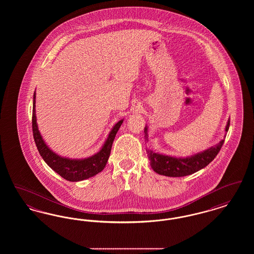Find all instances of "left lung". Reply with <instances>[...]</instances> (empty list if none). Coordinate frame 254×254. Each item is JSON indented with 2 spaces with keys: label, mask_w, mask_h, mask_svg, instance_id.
<instances>
[{
  "label": "left lung",
  "mask_w": 254,
  "mask_h": 254,
  "mask_svg": "<svg viewBox=\"0 0 254 254\" xmlns=\"http://www.w3.org/2000/svg\"><path fill=\"white\" fill-rule=\"evenodd\" d=\"M230 120L228 121L226 126V132L230 128ZM147 127H145V140L147 142ZM225 142V139L221 140L218 144L211 146L203 152L197 153L190 157L176 158L163 155L156 153L152 150L146 148L147 157L150 162L152 169L158 174L169 176V177H183L190 175L194 172L204 169L213 159L217 156L222 145Z\"/></svg>",
  "instance_id": "1"
}]
</instances>
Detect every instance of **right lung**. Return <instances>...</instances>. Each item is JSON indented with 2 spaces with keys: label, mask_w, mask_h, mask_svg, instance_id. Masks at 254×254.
Wrapping results in <instances>:
<instances>
[{
  "label": "right lung",
  "mask_w": 254,
  "mask_h": 254,
  "mask_svg": "<svg viewBox=\"0 0 254 254\" xmlns=\"http://www.w3.org/2000/svg\"><path fill=\"white\" fill-rule=\"evenodd\" d=\"M35 92L33 95V109H32V131L33 137L36 144L37 148L44 161L49 165L51 169L57 172L64 179L70 182L82 181L92 177L101 172L105 169L108 160H109L111 146L113 144L116 133L119 130L122 123L124 120L118 122L111 131L106 143L101 148L99 152L92 155L91 157L85 159H68V158L61 157L54 153L48 145H46L43 140L37 126L36 114H35Z\"/></svg>",
  "instance_id": "add662e5"
}]
</instances>
